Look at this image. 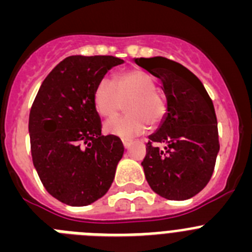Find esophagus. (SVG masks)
<instances>
[{
  "mask_svg": "<svg viewBox=\"0 0 252 252\" xmlns=\"http://www.w3.org/2000/svg\"><path fill=\"white\" fill-rule=\"evenodd\" d=\"M122 144H124L125 149H130V146L132 145V141L131 140H122Z\"/></svg>",
  "mask_w": 252,
  "mask_h": 252,
  "instance_id": "1",
  "label": "esophagus"
}]
</instances>
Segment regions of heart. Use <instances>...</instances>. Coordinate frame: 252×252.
Masks as SVG:
<instances>
[{
    "label": "heart",
    "mask_w": 252,
    "mask_h": 252,
    "mask_svg": "<svg viewBox=\"0 0 252 252\" xmlns=\"http://www.w3.org/2000/svg\"><path fill=\"white\" fill-rule=\"evenodd\" d=\"M157 87L148 75L139 70H126L116 74L112 82L102 79L93 92V104L102 117H112L121 110L127 115L115 117L104 124V131L122 139L140 135L155 126L165 115V99L158 93Z\"/></svg>",
    "instance_id": "obj_1"
}]
</instances>
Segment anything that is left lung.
I'll return each mask as SVG.
<instances>
[{"mask_svg":"<svg viewBox=\"0 0 252 252\" xmlns=\"http://www.w3.org/2000/svg\"><path fill=\"white\" fill-rule=\"evenodd\" d=\"M135 63L159 79L166 97V112L149 136L141 162L145 178L160 197L189 199L208 184L220 151L212 99L202 82L177 62L154 57L135 58Z\"/></svg>","mask_w":252,"mask_h":252,"instance_id":"obj_1","label":"left lung"}]
</instances>
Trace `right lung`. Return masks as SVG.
Instances as JSON below:
<instances>
[{
	"instance_id": "1",
	"label": "right lung",
	"mask_w": 252,
	"mask_h": 252,
	"mask_svg": "<svg viewBox=\"0 0 252 252\" xmlns=\"http://www.w3.org/2000/svg\"><path fill=\"white\" fill-rule=\"evenodd\" d=\"M124 60L110 55H72L44 79L29 117L32 162L45 189L68 206L103 197L124 155L121 140L102 135L93 104L99 81Z\"/></svg>"
}]
</instances>
